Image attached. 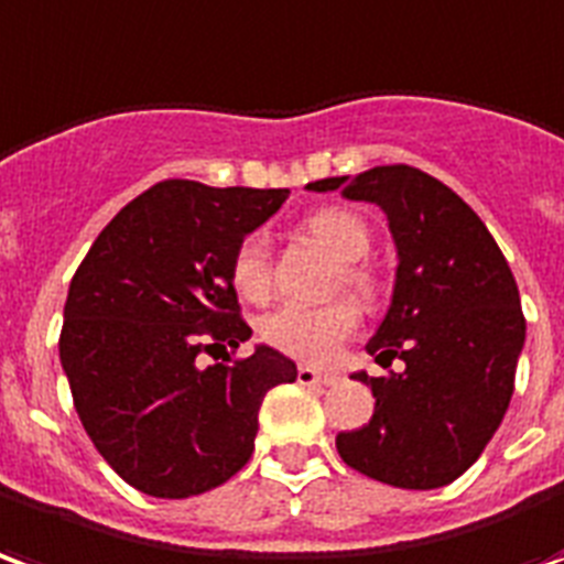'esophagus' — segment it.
<instances>
[{
    "label": "esophagus",
    "instance_id": "esophagus-1",
    "mask_svg": "<svg viewBox=\"0 0 564 564\" xmlns=\"http://www.w3.org/2000/svg\"><path fill=\"white\" fill-rule=\"evenodd\" d=\"M336 378L339 376H333V372H318V369L312 367L297 369L300 384H318V388H327V384H336Z\"/></svg>",
    "mask_w": 564,
    "mask_h": 564
}]
</instances>
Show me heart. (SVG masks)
I'll return each instance as SVG.
<instances>
[{"label": "heart", "mask_w": 564, "mask_h": 564, "mask_svg": "<svg viewBox=\"0 0 564 564\" xmlns=\"http://www.w3.org/2000/svg\"><path fill=\"white\" fill-rule=\"evenodd\" d=\"M303 234L322 242L324 249L345 261L343 279L357 291H372V273L355 264L372 246V231L357 213L343 207H322L303 219ZM231 285L242 300L264 303L273 291L270 282V252L261 237H246L231 254ZM357 330V310L351 303H327V306H279L261 322V336L267 345L282 355L297 357L306 364H327L339 345Z\"/></svg>", "instance_id": "1"}]
</instances>
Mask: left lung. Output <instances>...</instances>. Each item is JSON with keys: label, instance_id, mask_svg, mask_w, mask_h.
<instances>
[{"label": "left lung", "instance_id": "8db88e82", "mask_svg": "<svg viewBox=\"0 0 564 564\" xmlns=\"http://www.w3.org/2000/svg\"><path fill=\"white\" fill-rule=\"evenodd\" d=\"M348 200L378 204L397 242V282L367 351L402 372L367 376L376 412L336 435V451L360 475L435 490L466 471L499 430L525 343L520 291L505 254L454 188L412 164H381L310 183Z\"/></svg>", "mask_w": 564, "mask_h": 564}]
</instances>
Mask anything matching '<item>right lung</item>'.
Wrapping results in <instances>:
<instances>
[{
	"label": "right lung",
	"mask_w": 564,
	"mask_h": 564,
	"mask_svg": "<svg viewBox=\"0 0 564 564\" xmlns=\"http://www.w3.org/2000/svg\"><path fill=\"white\" fill-rule=\"evenodd\" d=\"M285 197L164 180L119 209L77 267L59 360L86 435L134 490L188 499L234 478L254 451L267 390L297 378L267 345L197 360L252 336L231 254Z\"/></svg>",
	"instance_id": "obj_1"
}]
</instances>
